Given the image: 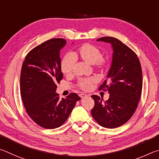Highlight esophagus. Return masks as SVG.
Listing matches in <instances>:
<instances>
[{"label": "esophagus", "mask_w": 159, "mask_h": 159, "mask_svg": "<svg viewBox=\"0 0 159 159\" xmlns=\"http://www.w3.org/2000/svg\"><path fill=\"white\" fill-rule=\"evenodd\" d=\"M80 96L81 98H84L86 97H87V95H86V94H84V93H81L80 94Z\"/></svg>", "instance_id": "obj_1"}]
</instances>
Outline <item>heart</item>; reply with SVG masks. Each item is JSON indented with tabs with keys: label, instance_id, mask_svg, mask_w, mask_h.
<instances>
[{
	"label": "heart",
	"instance_id": "obj_1",
	"mask_svg": "<svg viewBox=\"0 0 159 159\" xmlns=\"http://www.w3.org/2000/svg\"><path fill=\"white\" fill-rule=\"evenodd\" d=\"M75 57L90 65H93L97 69L101 70L106 69L108 66L107 59L102 57L101 52L98 48L91 44H84L80 47L73 55L67 54L63 58L61 68V71L65 75H71L73 71L75 63ZM95 81V79L93 78L82 80L79 83L80 87L85 91L90 90Z\"/></svg>",
	"mask_w": 159,
	"mask_h": 159
}]
</instances>
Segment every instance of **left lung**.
Listing matches in <instances>:
<instances>
[{"label": "left lung", "instance_id": "left-lung-1", "mask_svg": "<svg viewBox=\"0 0 159 159\" xmlns=\"http://www.w3.org/2000/svg\"><path fill=\"white\" fill-rule=\"evenodd\" d=\"M97 41L111 44L112 61L107 80L99 90H107L109 99L104 103L99 96H91L95 105L93 119L101 126L115 129L129 120L137 109L143 89V73L135 53L118 39L102 37Z\"/></svg>", "mask_w": 159, "mask_h": 159}]
</instances>
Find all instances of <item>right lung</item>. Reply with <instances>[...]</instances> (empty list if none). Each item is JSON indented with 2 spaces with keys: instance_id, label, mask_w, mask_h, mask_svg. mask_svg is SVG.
I'll return each mask as SVG.
<instances>
[{
  "instance_id": "1",
  "label": "right lung",
  "mask_w": 159,
  "mask_h": 159,
  "mask_svg": "<svg viewBox=\"0 0 159 159\" xmlns=\"http://www.w3.org/2000/svg\"><path fill=\"white\" fill-rule=\"evenodd\" d=\"M63 38H53L35 47L26 55L20 77V92L26 112L39 126L47 129L61 126L81 98L71 93L59 99L56 93L63 79L61 49Z\"/></svg>"
}]
</instances>
